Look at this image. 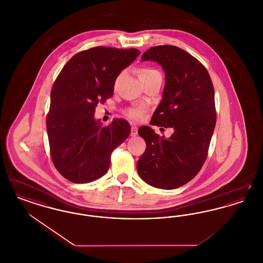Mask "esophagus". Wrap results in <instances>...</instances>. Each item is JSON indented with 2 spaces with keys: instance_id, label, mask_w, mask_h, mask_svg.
I'll use <instances>...</instances> for the list:
<instances>
[{
  "instance_id": "esophagus-1",
  "label": "esophagus",
  "mask_w": 263,
  "mask_h": 263,
  "mask_svg": "<svg viewBox=\"0 0 263 263\" xmlns=\"http://www.w3.org/2000/svg\"><path fill=\"white\" fill-rule=\"evenodd\" d=\"M138 134V128L136 126H132L131 127V133H130V135L132 136V137H134V136H136Z\"/></svg>"
}]
</instances>
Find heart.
<instances>
[{
  "instance_id": "b5f03b06",
  "label": "heart",
  "mask_w": 263,
  "mask_h": 263,
  "mask_svg": "<svg viewBox=\"0 0 263 263\" xmlns=\"http://www.w3.org/2000/svg\"><path fill=\"white\" fill-rule=\"evenodd\" d=\"M161 75L159 71H157L156 69L152 68V67H141L139 70H138V76L140 78V80H147V79H151L153 77H156V76ZM118 80V78H117ZM116 80V82H117ZM145 112V107L143 106H134V107H130L128 108L125 111V114L130 118V119H133V120H139L143 117V114Z\"/></svg>"
}]
</instances>
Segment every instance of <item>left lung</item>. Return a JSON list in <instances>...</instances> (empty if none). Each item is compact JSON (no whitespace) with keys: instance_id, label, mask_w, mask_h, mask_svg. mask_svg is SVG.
I'll return each mask as SVG.
<instances>
[{"instance_id":"obj_1","label":"left lung","mask_w":263,"mask_h":263,"mask_svg":"<svg viewBox=\"0 0 263 263\" xmlns=\"http://www.w3.org/2000/svg\"><path fill=\"white\" fill-rule=\"evenodd\" d=\"M142 60L156 61L165 72L163 100L151 124L175 132L166 139L149 126L139 128L147 147L138 161V174L154 187H180L200 172L208 156L217 116L212 80L202 63L173 45L151 47Z\"/></svg>"}]
</instances>
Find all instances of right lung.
Masks as SVG:
<instances>
[{
  "instance_id": "add662e5",
  "label": "right lung",
  "mask_w": 263,
  "mask_h": 263,
  "mask_svg": "<svg viewBox=\"0 0 263 263\" xmlns=\"http://www.w3.org/2000/svg\"><path fill=\"white\" fill-rule=\"evenodd\" d=\"M140 54L135 48L97 46L75 54L51 89L46 127L51 160L66 179L87 183L105 175L113 150L130 135V124L115 118L101 126L93 114L113 96L115 80Z\"/></svg>"
}]
</instances>
